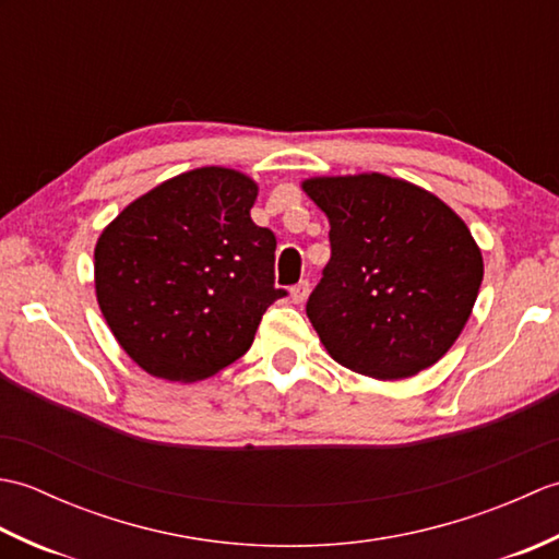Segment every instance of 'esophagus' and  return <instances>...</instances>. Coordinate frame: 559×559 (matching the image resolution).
<instances>
[{"label": "esophagus", "instance_id": "esophagus-1", "mask_svg": "<svg viewBox=\"0 0 559 559\" xmlns=\"http://www.w3.org/2000/svg\"><path fill=\"white\" fill-rule=\"evenodd\" d=\"M307 295H310V283H307V281H300L298 286H293V288H290V298H293V302L302 305V302L307 300Z\"/></svg>", "mask_w": 559, "mask_h": 559}]
</instances>
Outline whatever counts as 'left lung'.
<instances>
[{"mask_svg":"<svg viewBox=\"0 0 559 559\" xmlns=\"http://www.w3.org/2000/svg\"><path fill=\"white\" fill-rule=\"evenodd\" d=\"M302 189L329 218L331 259L307 317L331 358L403 379L454 346L476 305L483 257L454 211L411 182L370 173Z\"/></svg>","mask_w":559,"mask_h":559,"instance_id":"obj_1","label":"left lung"}]
</instances>
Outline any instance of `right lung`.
Instances as JSON below:
<instances>
[{
  "instance_id": "right-lung-1",
  "label": "right lung",
  "mask_w": 559,
  "mask_h": 559,
  "mask_svg": "<svg viewBox=\"0 0 559 559\" xmlns=\"http://www.w3.org/2000/svg\"><path fill=\"white\" fill-rule=\"evenodd\" d=\"M257 185L197 168L132 201L96 245V295L141 370L197 382L249 350L269 305L276 235L249 216Z\"/></svg>"
}]
</instances>
